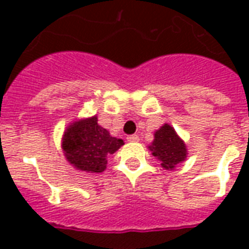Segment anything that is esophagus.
<instances>
[{
    "instance_id": "1",
    "label": "esophagus",
    "mask_w": 249,
    "mask_h": 249,
    "mask_svg": "<svg viewBox=\"0 0 249 249\" xmlns=\"http://www.w3.org/2000/svg\"><path fill=\"white\" fill-rule=\"evenodd\" d=\"M126 140H128L129 142H138V141H140V137L137 136V134H132V136L126 137Z\"/></svg>"
}]
</instances>
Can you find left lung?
Returning a JSON list of instances; mask_svg holds the SVG:
<instances>
[{"instance_id": "8db88e82", "label": "left lung", "mask_w": 249, "mask_h": 249, "mask_svg": "<svg viewBox=\"0 0 249 249\" xmlns=\"http://www.w3.org/2000/svg\"><path fill=\"white\" fill-rule=\"evenodd\" d=\"M152 155L161 161L164 169L172 170L187 158V148L185 142L178 137L173 126L164 124L155 132L151 146H148Z\"/></svg>"}]
</instances>
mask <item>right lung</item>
<instances>
[{
	"instance_id": "1",
	"label": "right lung",
	"mask_w": 249,
	"mask_h": 249,
	"mask_svg": "<svg viewBox=\"0 0 249 249\" xmlns=\"http://www.w3.org/2000/svg\"><path fill=\"white\" fill-rule=\"evenodd\" d=\"M64 156L77 170L101 173L107 166L108 155L116 152L124 141L109 134L98 125V117L81 119L71 123L63 134Z\"/></svg>"
}]
</instances>
